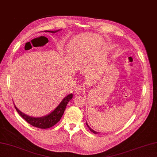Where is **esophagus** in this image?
Wrapping results in <instances>:
<instances>
[{
	"label": "esophagus",
	"instance_id": "esophagus-1",
	"mask_svg": "<svg viewBox=\"0 0 157 157\" xmlns=\"http://www.w3.org/2000/svg\"><path fill=\"white\" fill-rule=\"evenodd\" d=\"M82 91H83V88L81 86H77L75 89V94L76 95H79V94H81Z\"/></svg>",
	"mask_w": 157,
	"mask_h": 157
}]
</instances>
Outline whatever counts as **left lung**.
<instances>
[{
    "instance_id": "8db88e82",
    "label": "left lung",
    "mask_w": 157,
    "mask_h": 157,
    "mask_svg": "<svg viewBox=\"0 0 157 157\" xmlns=\"http://www.w3.org/2000/svg\"><path fill=\"white\" fill-rule=\"evenodd\" d=\"M86 124H87V127H88V128H89V129H90V131H91V132H93V133H94V134H97V133H98V132H96L95 131H94V130H93V129H91V128H90V126H89V125L87 124V122H86Z\"/></svg>"
}]
</instances>
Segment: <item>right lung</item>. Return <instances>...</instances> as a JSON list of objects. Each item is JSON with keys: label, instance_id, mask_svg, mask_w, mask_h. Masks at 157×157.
I'll list each match as a JSON object with an SVG mask.
<instances>
[{"label": "right lung", "instance_id": "obj_1", "mask_svg": "<svg viewBox=\"0 0 157 157\" xmlns=\"http://www.w3.org/2000/svg\"><path fill=\"white\" fill-rule=\"evenodd\" d=\"M59 30L55 31H46L51 32V33H56ZM72 96H73L72 94H70L68 96L65 97L62 100V101L60 102V104L55 109L54 111H52L51 113L46 115V116H43L40 117H33L31 116H29V115L23 113L22 112L20 111L16 106H14L15 108H16L17 112L19 113L20 116H21L24 120H26L29 124H30L31 125L35 127H37V128L45 129V128H51V127L55 125L56 124H57L59 121L61 120L62 115H63L64 113L65 109H66L67 103H68L70 100L72 98Z\"/></svg>", "mask_w": 157, "mask_h": 157}]
</instances>
